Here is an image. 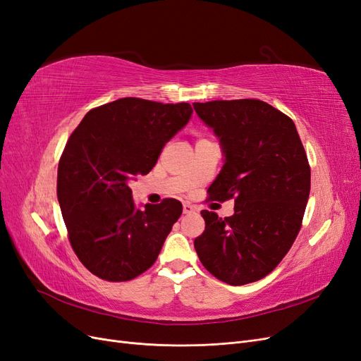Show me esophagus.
Returning <instances> with one entry per match:
<instances>
[{
	"label": "esophagus",
	"instance_id": "34e87169",
	"mask_svg": "<svg viewBox=\"0 0 361 361\" xmlns=\"http://www.w3.org/2000/svg\"><path fill=\"white\" fill-rule=\"evenodd\" d=\"M197 209H195V206L190 204V203H183V214H192Z\"/></svg>",
	"mask_w": 361,
	"mask_h": 361
}]
</instances>
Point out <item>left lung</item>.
Here are the masks:
<instances>
[{"mask_svg":"<svg viewBox=\"0 0 361 361\" xmlns=\"http://www.w3.org/2000/svg\"><path fill=\"white\" fill-rule=\"evenodd\" d=\"M194 110L226 155L209 199H235L232 216L202 211L204 232L194 247L214 277L243 286L268 276L300 232L310 194L307 154L292 118L264 101L195 102Z\"/></svg>","mask_w":361,"mask_h":361,"instance_id":"left-lung-1","label":"left lung"}]
</instances>
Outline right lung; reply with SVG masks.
I'll list each match as a JSON object with an SVG mask.
<instances>
[{"label":"right lung","instance_id":"1","mask_svg":"<svg viewBox=\"0 0 361 361\" xmlns=\"http://www.w3.org/2000/svg\"><path fill=\"white\" fill-rule=\"evenodd\" d=\"M191 113L187 102L123 97L93 108L71 134L57 197L75 255L96 277L128 281L155 264L182 203L164 199L140 211L129 182L154 169Z\"/></svg>","mask_w":361,"mask_h":361}]
</instances>
